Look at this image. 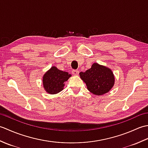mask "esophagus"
Wrapping results in <instances>:
<instances>
[{"instance_id":"1","label":"esophagus","mask_w":148,"mask_h":148,"mask_svg":"<svg viewBox=\"0 0 148 148\" xmlns=\"http://www.w3.org/2000/svg\"><path fill=\"white\" fill-rule=\"evenodd\" d=\"M72 73L73 75H74V76H77L78 73H79V71H78V70H73L72 71Z\"/></svg>"}]
</instances>
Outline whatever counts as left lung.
I'll use <instances>...</instances> for the list:
<instances>
[{"mask_svg": "<svg viewBox=\"0 0 148 148\" xmlns=\"http://www.w3.org/2000/svg\"><path fill=\"white\" fill-rule=\"evenodd\" d=\"M81 79L86 83L87 89L96 95L109 92L114 84L115 77L111 69L97 63L84 72L79 73Z\"/></svg>", "mask_w": 148, "mask_h": 148, "instance_id": "left-lung-1", "label": "left lung"}]
</instances>
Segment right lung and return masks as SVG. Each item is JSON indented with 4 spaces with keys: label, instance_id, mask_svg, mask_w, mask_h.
Here are the masks:
<instances>
[{
    "label": "right lung",
    "instance_id": "right-lung-1",
    "mask_svg": "<svg viewBox=\"0 0 148 148\" xmlns=\"http://www.w3.org/2000/svg\"><path fill=\"white\" fill-rule=\"evenodd\" d=\"M69 72L60 71L52 66L42 76L44 89L49 94H56L64 89L65 83L71 77Z\"/></svg>",
    "mask_w": 148,
    "mask_h": 148
}]
</instances>
